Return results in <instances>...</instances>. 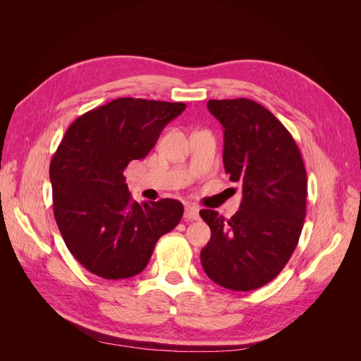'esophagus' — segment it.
<instances>
[{
    "instance_id": "esophagus-1",
    "label": "esophagus",
    "mask_w": 361,
    "mask_h": 361,
    "mask_svg": "<svg viewBox=\"0 0 361 361\" xmlns=\"http://www.w3.org/2000/svg\"><path fill=\"white\" fill-rule=\"evenodd\" d=\"M185 218L190 221H195L199 220L200 215H199V207L194 206V204H187L185 206Z\"/></svg>"
}]
</instances>
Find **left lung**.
I'll return each mask as SVG.
<instances>
[{
  "mask_svg": "<svg viewBox=\"0 0 361 361\" xmlns=\"http://www.w3.org/2000/svg\"><path fill=\"white\" fill-rule=\"evenodd\" d=\"M207 110L224 128V170L243 185V202L231 220L200 211L211 227L202 265L216 285L253 290L280 274L298 244L307 174L289 130L265 106L239 97L211 99Z\"/></svg>",
  "mask_w": 361,
  "mask_h": 361,
  "instance_id": "8db88e82",
  "label": "left lung"
}]
</instances>
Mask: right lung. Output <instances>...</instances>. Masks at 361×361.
<instances>
[{
  "label": "right lung",
  "instance_id": "1",
  "mask_svg": "<svg viewBox=\"0 0 361 361\" xmlns=\"http://www.w3.org/2000/svg\"><path fill=\"white\" fill-rule=\"evenodd\" d=\"M187 105L118 97L80 116L49 166L54 216L73 257L92 274L129 279L143 271L158 239L180 221L173 199L134 202L123 171L154 149Z\"/></svg>",
  "mask_w": 361,
  "mask_h": 361
}]
</instances>
